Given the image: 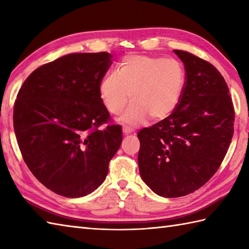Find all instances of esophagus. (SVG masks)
<instances>
[{
	"instance_id": "34e87169",
	"label": "esophagus",
	"mask_w": 249,
	"mask_h": 249,
	"mask_svg": "<svg viewBox=\"0 0 249 249\" xmlns=\"http://www.w3.org/2000/svg\"><path fill=\"white\" fill-rule=\"evenodd\" d=\"M131 130L130 128H128V127H123V134L124 135H129V134H131Z\"/></svg>"
}]
</instances>
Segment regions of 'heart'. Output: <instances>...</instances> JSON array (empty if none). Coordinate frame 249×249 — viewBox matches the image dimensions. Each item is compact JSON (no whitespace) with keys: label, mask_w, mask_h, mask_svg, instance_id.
Instances as JSON below:
<instances>
[{"label":"heart","mask_w":249,"mask_h":249,"mask_svg":"<svg viewBox=\"0 0 249 249\" xmlns=\"http://www.w3.org/2000/svg\"><path fill=\"white\" fill-rule=\"evenodd\" d=\"M185 87L183 65L174 59L129 55L120 63L118 72L106 73L99 83V96L110 113L118 115L128 103L121 122L138 126L149 119L160 121L171 115L181 102Z\"/></svg>","instance_id":"1"}]
</instances>
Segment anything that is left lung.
<instances>
[{
  "label": "left lung",
  "instance_id": "left-lung-1",
  "mask_svg": "<svg viewBox=\"0 0 249 249\" xmlns=\"http://www.w3.org/2000/svg\"><path fill=\"white\" fill-rule=\"evenodd\" d=\"M186 81L178 108L138 133L141 178L160 197L194 193L217 171L229 149L234 110L221 73L189 52L173 50Z\"/></svg>",
  "mask_w": 249,
  "mask_h": 249
}]
</instances>
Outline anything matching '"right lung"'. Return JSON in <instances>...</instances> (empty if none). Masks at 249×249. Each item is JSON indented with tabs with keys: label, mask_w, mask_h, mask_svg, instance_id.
<instances>
[{
	"label": "right lung",
	"mask_w": 249,
	"mask_h": 249,
	"mask_svg": "<svg viewBox=\"0 0 249 249\" xmlns=\"http://www.w3.org/2000/svg\"><path fill=\"white\" fill-rule=\"evenodd\" d=\"M112 55L71 53L35 70L14 107V129L31 172L52 192L80 198L96 190L122 143V127L108 125L99 83Z\"/></svg>",
	"instance_id": "add662e5"
}]
</instances>
